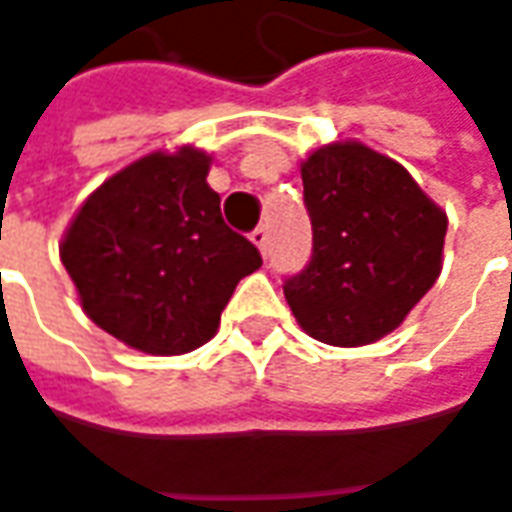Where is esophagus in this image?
Listing matches in <instances>:
<instances>
[{"mask_svg":"<svg viewBox=\"0 0 512 512\" xmlns=\"http://www.w3.org/2000/svg\"><path fill=\"white\" fill-rule=\"evenodd\" d=\"M249 237H252V243H255L257 249H260V255L269 257V228L257 226L255 231L249 234Z\"/></svg>","mask_w":512,"mask_h":512,"instance_id":"34e87169","label":"esophagus"}]
</instances>
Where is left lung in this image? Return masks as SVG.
<instances>
[{"instance_id": "1", "label": "left lung", "mask_w": 512, "mask_h": 512, "mask_svg": "<svg viewBox=\"0 0 512 512\" xmlns=\"http://www.w3.org/2000/svg\"><path fill=\"white\" fill-rule=\"evenodd\" d=\"M313 255L284 278L298 324L327 345H371L435 286L446 214L408 170L365 144L316 150L304 165Z\"/></svg>"}]
</instances>
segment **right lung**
I'll return each mask as SVG.
<instances>
[{
  "mask_svg": "<svg viewBox=\"0 0 512 512\" xmlns=\"http://www.w3.org/2000/svg\"><path fill=\"white\" fill-rule=\"evenodd\" d=\"M208 156L153 153L83 202L63 240L80 304L124 345L176 356L205 345L240 278L263 257L231 231L208 188Z\"/></svg>",
  "mask_w": 512,
  "mask_h": 512,
  "instance_id": "right-lung-1",
  "label": "right lung"
}]
</instances>
